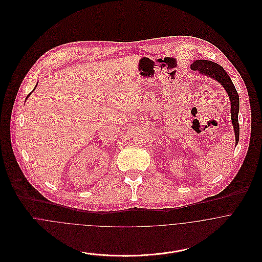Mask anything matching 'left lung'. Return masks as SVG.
Segmentation results:
<instances>
[{"label":"left lung","instance_id":"1","mask_svg":"<svg viewBox=\"0 0 262 262\" xmlns=\"http://www.w3.org/2000/svg\"><path fill=\"white\" fill-rule=\"evenodd\" d=\"M190 69L192 71L199 72L202 75H208L209 77L214 78L216 81L221 83V85L228 93V96L231 102V119H232V124L235 132V140H236L235 144L237 145L239 141V123H238L239 96L230 76L221 66L210 60L198 59L193 61V63L190 66Z\"/></svg>","mask_w":262,"mask_h":262}]
</instances>
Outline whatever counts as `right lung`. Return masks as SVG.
Listing matches in <instances>:
<instances>
[{"mask_svg":"<svg viewBox=\"0 0 262 262\" xmlns=\"http://www.w3.org/2000/svg\"><path fill=\"white\" fill-rule=\"evenodd\" d=\"M36 86H37V84H36ZM36 86H35V88H36ZM35 88H34V90H35ZM34 90H33V91H34ZM33 91H32V92H33ZM32 92H31V93H32ZM31 93H30V94H29V95H28V96H27V97H26V99H27V98H28V97H29V96H30V95H31Z\"/></svg>","mask_w":262,"mask_h":262,"instance_id":"add662e5","label":"right lung"}]
</instances>
